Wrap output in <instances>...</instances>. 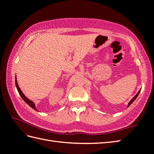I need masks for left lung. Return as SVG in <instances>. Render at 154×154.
<instances>
[{
	"label": "left lung",
	"mask_w": 154,
	"mask_h": 154,
	"mask_svg": "<svg viewBox=\"0 0 154 154\" xmlns=\"http://www.w3.org/2000/svg\"><path fill=\"white\" fill-rule=\"evenodd\" d=\"M140 91H141V90H140L139 91H138V93H137L136 94V95L134 96V98H133V99L131 100H130V102H129V103H128V107L130 105V104H131L133 102H134V100L136 99V98H137V97H138V94H139V93H140Z\"/></svg>",
	"instance_id": "obj_1"
}]
</instances>
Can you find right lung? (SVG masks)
I'll return each mask as SVG.
<instances>
[{
	"mask_svg": "<svg viewBox=\"0 0 154 154\" xmlns=\"http://www.w3.org/2000/svg\"><path fill=\"white\" fill-rule=\"evenodd\" d=\"M15 83H16V88H17V90H18V93H19V94H20V97L22 98V99L24 100L25 101V102L28 104L29 106H30V107H32V109L37 111V109H36V108H35V104L34 103V102H32V100H30V99H28V98L24 95V93H23L22 92L21 89H20V87H19V86H18V83H17V79H16H16H15Z\"/></svg>",
	"mask_w": 154,
	"mask_h": 154,
	"instance_id": "add662e5",
	"label": "right lung"
}]
</instances>
